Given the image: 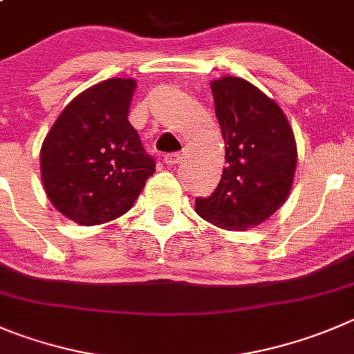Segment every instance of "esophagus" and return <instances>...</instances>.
<instances>
[{"instance_id": "obj_1", "label": "esophagus", "mask_w": 354, "mask_h": 354, "mask_svg": "<svg viewBox=\"0 0 354 354\" xmlns=\"http://www.w3.org/2000/svg\"><path fill=\"white\" fill-rule=\"evenodd\" d=\"M180 160H181L180 153H167L166 157H164V164H166V166H169V167H174Z\"/></svg>"}]
</instances>
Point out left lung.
I'll list each match as a JSON object with an SVG mask.
<instances>
[{"label": "left lung", "mask_w": 354, "mask_h": 354, "mask_svg": "<svg viewBox=\"0 0 354 354\" xmlns=\"http://www.w3.org/2000/svg\"><path fill=\"white\" fill-rule=\"evenodd\" d=\"M225 162L214 192L196 199L201 218L225 230L260 225L285 204L297 167L293 131L277 102L237 77L211 82Z\"/></svg>", "instance_id": "8db88e82"}]
</instances>
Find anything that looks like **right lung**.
Here are the masks:
<instances>
[{
  "label": "right lung",
  "mask_w": 354,
  "mask_h": 354,
  "mask_svg": "<svg viewBox=\"0 0 354 354\" xmlns=\"http://www.w3.org/2000/svg\"><path fill=\"white\" fill-rule=\"evenodd\" d=\"M132 78L87 88L62 110L39 151L43 188L59 213L78 225H101L132 207L155 160L127 120Z\"/></svg>",
  "instance_id": "1"
}]
</instances>
